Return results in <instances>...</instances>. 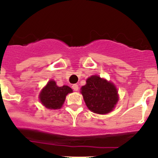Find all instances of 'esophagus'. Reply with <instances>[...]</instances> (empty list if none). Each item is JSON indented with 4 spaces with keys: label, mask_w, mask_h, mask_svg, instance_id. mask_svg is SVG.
Returning a JSON list of instances; mask_svg holds the SVG:
<instances>
[{
    "label": "esophagus",
    "mask_w": 158,
    "mask_h": 158,
    "mask_svg": "<svg viewBox=\"0 0 158 158\" xmlns=\"http://www.w3.org/2000/svg\"><path fill=\"white\" fill-rule=\"evenodd\" d=\"M73 89L74 90V91H78V90H79V86H78V85H76V84H74V85H73Z\"/></svg>",
    "instance_id": "34e87169"
}]
</instances>
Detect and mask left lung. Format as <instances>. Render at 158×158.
Returning a JSON list of instances; mask_svg holds the SVG:
<instances>
[{"instance_id":"obj_1","label":"left lung","mask_w":158,"mask_h":158,"mask_svg":"<svg viewBox=\"0 0 158 158\" xmlns=\"http://www.w3.org/2000/svg\"><path fill=\"white\" fill-rule=\"evenodd\" d=\"M81 93L89 110L100 115L112 111L118 100L115 85L97 75L88 78Z\"/></svg>"}]
</instances>
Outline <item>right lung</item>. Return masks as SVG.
I'll use <instances>...</instances> for the list:
<instances>
[{
  "label": "right lung",
  "instance_id": "add662e5",
  "mask_svg": "<svg viewBox=\"0 0 158 158\" xmlns=\"http://www.w3.org/2000/svg\"><path fill=\"white\" fill-rule=\"evenodd\" d=\"M72 88L67 85L59 87L54 80H50L40 94L41 103L49 110L60 109L65 101L66 96L72 93Z\"/></svg>",
  "mask_w": 158,
  "mask_h": 158
}]
</instances>
